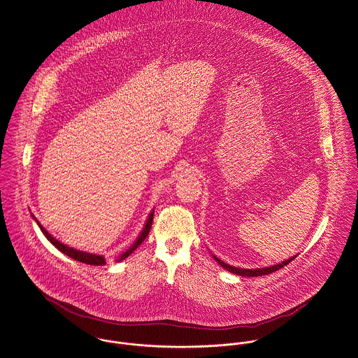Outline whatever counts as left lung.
<instances>
[{
	"mask_svg": "<svg viewBox=\"0 0 358 358\" xmlns=\"http://www.w3.org/2000/svg\"><path fill=\"white\" fill-rule=\"evenodd\" d=\"M214 259L220 263V266L226 270V271H230V273H233V274H237V275L241 276H262V275H267V274H271V273H274V271H278V270H280L282 267H285V266H287L292 260H294L296 259V256H293V257H290V259H287V260H285V262H282V263H279V264H275V266H271V267H266V268H256V270H247V268H237V267H233V266H229V264H226V263H223L222 260H220L217 256H214Z\"/></svg>",
	"mask_w": 358,
	"mask_h": 358,
	"instance_id": "obj_1",
	"label": "left lung"
}]
</instances>
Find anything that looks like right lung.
<instances>
[{
    "label": "right lung",
    "instance_id": "1",
    "mask_svg": "<svg viewBox=\"0 0 358 358\" xmlns=\"http://www.w3.org/2000/svg\"><path fill=\"white\" fill-rule=\"evenodd\" d=\"M32 217H34V215H32ZM34 220L38 223V226H39V229L42 230V233L45 234V237H46L58 250H61L64 255H66V256H69V257H72V259H75V260H78V262H80V263H84V264H90V266H105V264H106V260H105L103 256L87 253V252H83V250H78V249H73V248L66 247L65 244L59 243L58 240H55V237H53L49 231H46V229L38 222V220H36L35 217H34ZM152 220H154V211H151V214H150L148 220L145 222V224H144V227H143V230H141L138 240L135 241V244L129 248V249H127V250L117 259V262H121V260H124L125 257H128V256L145 240V237H147L148 233H150V229H151V224H152Z\"/></svg>",
    "mask_w": 358,
    "mask_h": 358
}]
</instances>
